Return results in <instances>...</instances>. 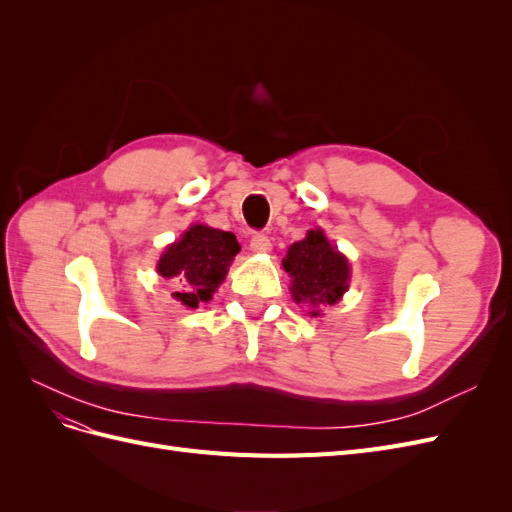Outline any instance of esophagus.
Masks as SVG:
<instances>
[{
    "instance_id": "obj_1",
    "label": "esophagus",
    "mask_w": 512,
    "mask_h": 512,
    "mask_svg": "<svg viewBox=\"0 0 512 512\" xmlns=\"http://www.w3.org/2000/svg\"><path fill=\"white\" fill-rule=\"evenodd\" d=\"M250 250L256 254H267L271 252V239L267 235H262V232H256L250 241Z\"/></svg>"
}]
</instances>
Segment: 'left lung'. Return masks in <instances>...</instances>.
I'll list each match as a JSON object with an SVG mask.
<instances>
[{"label": "left lung", "instance_id": "1", "mask_svg": "<svg viewBox=\"0 0 512 512\" xmlns=\"http://www.w3.org/2000/svg\"><path fill=\"white\" fill-rule=\"evenodd\" d=\"M282 265L292 277V299L312 305V316H320V305H335L350 286L348 258L335 250L320 228L292 243Z\"/></svg>", "mask_w": 512, "mask_h": 512}]
</instances>
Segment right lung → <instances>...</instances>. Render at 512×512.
I'll list each match as a JSON object with an SVG mask.
<instances>
[{
  "instance_id": "obj_1",
  "label": "right lung",
  "mask_w": 512,
  "mask_h": 512,
  "mask_svg": "<svg viewBox=\"0 0 512 512\" xmlns=\"http://www.w3.org/2000/svg\"><path fill=\"white\" fill-rule=\"evenodd\" d=\"M239 250V241L232 232L194 224L179 241L166 247L158 260V273L164 280H173L177 286L173 297L181 305L196 309L198 303L213 299V292L224 282Z\"/></svg>"
}]
</instances>
